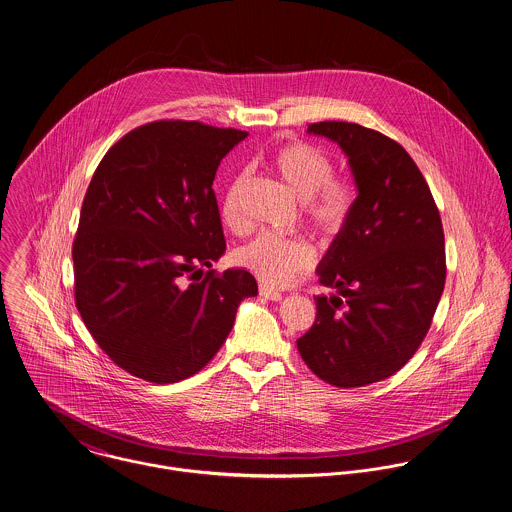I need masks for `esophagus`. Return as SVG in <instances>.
I'll list each match as a JSON object with an SVG mask.
<instances>
[{"mask_svg": "<svg viewBox=\"0 0 512 512\" xmlns=\"http://www.w3.org/2000/svg\"><path fill=\"white\" fill-rule=\"evenodd\" d=\"M258 291H260L262 297H266V299H270V301H279V299H281V293H279L278 289H274V287H270V285H266V283H260V285H258Z\"/></svg>", "mask_w": 512, "mask_h": 512, "instance_id": "obj_1", "label": "esophagus"}]
</instances>
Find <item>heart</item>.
Masks as SVG:
<instances>
[{"label": "heart", "mask_w": 512, "mask_h": 512, "mask_svg": "<svg viewBox=\"0 0 512 512\" xmlns=\"http://www.w3.org/2000/svg\"><path fill=\"white\" fill-rule=\"evenodd\" d=\"M279 178L301 199V211L309 227L326 238L342 233L356 207V187L334 176L332 160L315 144L293 140L279 146L270 158ZM248 182L244 172L234 174L221 195V221L231 231L244 229L242 193ZM238 264L270 285H289L311 270L315 252L305 238H285L274 233L258 234L244 244Z\"/></svg>", "instance_id": "heart-1"}]
</instances>
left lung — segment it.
<instances>
[{
	"label": "left lung",
	"mask_w": 512,
	"mask_h": 512,
	"mask_svg": "<svg viewBox=\"0 0 512 512\" xmlns=\"http://www.w3.org/2000/svg\"><path fill=\"white\" fill-rule=\"evenodd\" d=\"M309 133L340 144L358 197L317 268L338 295L315 297L317 319L297 350L326 383L364 387L399 372L432 325L446 281L442 219L397 140L346 121L311 123Z\"/></svg>",
	"instance_id": "8db88e82"
}]
</instances>
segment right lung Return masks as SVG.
<instances>
[{
  "label": "right lung",
  "mask_w": 512,
  "mask_h": 512,
  "mask_svg": "<svg viewBox=\"0 0 512 512\" xmlns=\"http://www.w3.org/2000/svg\"><path fill=\"white\" fill-rule=\"evenodd\" d=\"M246 131L199 121L140 125L101 158L72 244L74 299L125 372L176 383L203 370L258 293L246 270L217 274L225 234L213 180Z\"/></svg>",
  "instance_id": "1"
}]
</instances>
